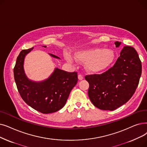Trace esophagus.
I'll return each mask as SVG.
<instances>
[{"instance_id": "esophagus-1", "label": "esophagus", "mask_w": 147, "mask_h": 147, "mask_svg": "<svg viewBox=\"0 0 147 147\" xmlns=\"http://www.w3.org/2000/svg\"><path fill=\"white\" fill-rule=\"evenodd\" d=\"M78 79H79V80H82L83 79H84V76H83L81 75V74H79V75H78Z\"/></svg>"}]
</instances>
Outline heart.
I'll list each match as a JSON object with an SVG mask.
<instances>
[{"mask_svg":"<svg viewBox=\"0 0 147 147\" xmlns=\"http://www.w3.org/2000/svg\"><path fill=\"white\" fill-rule=\"evenodd\" d=\"M74 58L79 62L85 63L86 69L91 73L103 71L110 67L114 60V54L111 50L102 48H91L79 50L74 53ZM69 62L73 59L67 57Z\"/></svg>","mask_w":147,"mask_h":147,"instance_id":"b5f03b06","label":"heart"}]
</instances>
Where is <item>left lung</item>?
I'll list each match as a JSON object with an SVG mask.
<instances>
[{"instance_id":"obj_1","label":"left lung","mask_w":147,"mask_h":147,"mask_svg":"<svg viewBox=\"0 0 147 147\" xmlns=\"http://www.w3.org/2000/svg\"><path fill=\"white\" fill-rule=\"evenodd\" d=\"M120 42H115L119 47ZM142 73V64L136 50L125 46L114 65L101 74L86 75L88 96L92 104L105 111L115 110L135 92Z\"/></svg>"}]
</instances>
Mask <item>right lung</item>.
<instances>
[{
	"label": "right lung",
	"instance_id": "add662e5",
	"mask_svg": "<svg viewBox=\"0 0 147 147\" xmlns=\"http://www.w3.org/2000/svg\"><path fill=\"white\" fill-rule=\"evenodd\" d=\"M32 49L22 50L17 58L14 76L18 91L25 103L35 110L45 114L57 112L65 106L70 92L77 84L78 73L56 68L43 82L29 80L24 72L23 62L25 56ZM50 55L59 59L56 55Z\"/></svg>",
	"mask_w": 147,
	"mask_h": 147
}]
</instances>
